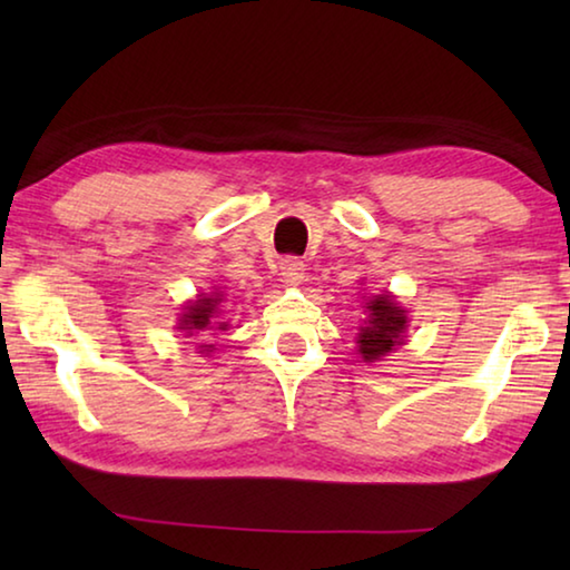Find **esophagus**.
<instances>
[{
    "label": "esophagus",
    "mask_w": 570,
    "mask_h": 570,
    "mask_svg": "<svg viewBox=\"0 0 570 570\" xmlns=\"http://www.w3.org/2000/svg\"><path fill=\"white\" fill-rule=\"evenodd\" d=\"M282 278L286 284H292V286H296V284H302L304 282V276H306V266H304V262H298L296 256H286L284 262H282Z\"/></svg>",
    "instance_id": "1"
}]
</instances>
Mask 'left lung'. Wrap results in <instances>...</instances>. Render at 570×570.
<instances>
[{
    "instance_id": "obj_1",
    "label": "left lung",
    "mask_w": 570,
    "mask_h": 570,
    "mask_svg": "<svg viewBox=\"0 0 570 570\" xmlns=\"http://www.w3.org/2000/svg\"><path fill=\"white\" fill-rule=\"evenodd\" d=\"M366 320L356 334V346L364 362H380L394 346L404 342L407 332V312L394 302L392 294L372 296L366 302Z\"/></svg>"
}]
</instances>
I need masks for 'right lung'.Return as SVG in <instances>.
<instances>
[{
    "label": "right lung",
    "instance_id": "add662e5",
    "mask_svg": "<svg viewBox=\"0 0 570 570\" xmlns=\"http://www.w3.org/2000/svg\"><path fill=\"white\" fill-rule=\"evenodd\" d=\"M220 304H224V292L198 294L196 302H190L183 308L178 330H183L188 336L206 334L214 330L226 332L228 322H224V316H220ZM210 350H214V344H200V354H208Z\"/></svg>",
    "mask_w": 570,
    "mask_h": 570
}]
</instances>
